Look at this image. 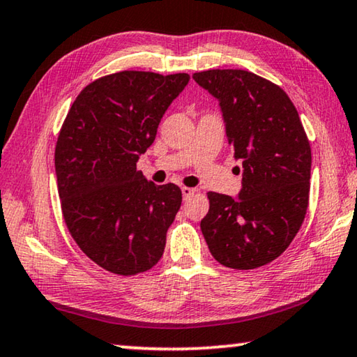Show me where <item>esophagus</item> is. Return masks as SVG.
<instances>
[{
    "label": "esophagus",
    "instance_id": "1",
    "mask_svg": "<svg viewBox=\"0 0 357 357\" xmlns=\"http://www.w3.org/2000/svg\"><path fill=\"white\" fill-rule=\"evenodd\" d=\"M195 192H197V190L192 189V187H185V185H184V187H183V197H184V200H187V198L192 197Z\"/></svg>",
    "mask_w": 357,
    "mask_h": 357
}]
</instances>
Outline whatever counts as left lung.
I'll return each instance as SVG.
<instances>
[{
  "label": "left lung",
  "mask_w": 357,
  "mask_h": 357,
  "mask_svg": "<svg viewBox=\"0 0 357 357\" xmlns=\"http://www.w3.org/2000/svg\"><path fill=\"white\" fill-rule=\"evenodd\" d=\"M219 99L228 144L243 162L239 198L208 192L202 233L213 255L231 269H255L288 249L309 208L310 143L291 99L249 70L193 74Z\"/></svg>",
  "instance_id": "1"
}]
</instances>
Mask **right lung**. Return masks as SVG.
Segmentation results:
<instances>
[{"mask_svg": "<svg viewBox=\"0 0 357 357\" xmlns=\"http://www.w3.org/2000/svg\"><path fill=\"white\" fill-rule=\"evenodd\" d=\"M189 74L121 70L82 89L58 134L55 168L64 223L88 258L118 275L157 264L183 193L137 172Z\"/></svg>", "mask_w": 357, "mask_h": 357, "instance_id": "obj_1", "label": "right lung"}]
</instances>
